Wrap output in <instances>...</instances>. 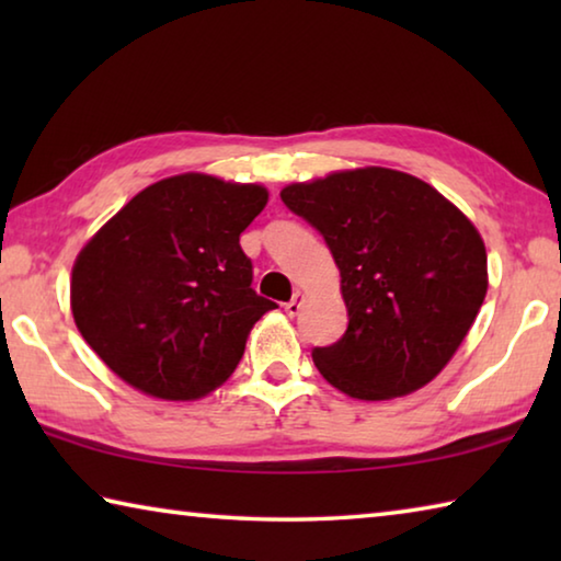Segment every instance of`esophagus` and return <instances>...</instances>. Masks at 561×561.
Returning a JSON list of instances; mask_svg holds the SVG:
<instances>
[{"label":"esophagus","instance_id":"34e87169","mask_svg":"<svg viewBox=\"0 0 561 561\" xmlns=\"http://www.w3.org/2000/svg\"><path fill=\"white\" fill-rule=\"evenodd\" d=\"M301 301H304V294L297 291V294H294V297H291V301L284 304V311H287L289 317H297L299 311H301Z\"/></svg>","mask_w":561,"mask_h":561}]
</instances>
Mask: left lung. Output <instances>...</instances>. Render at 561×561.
I'll return each mask as SVG.
<instances>
[{"label":"left lung","mask_w":561,"mask_h":561,"mask_svg":"<svg viewBox=\"0 0 561 561\" xmlns=\"http://www.w3.org/2000/svg\"><path fill=\"white\" fill-rule=\"evenodd\" d=\"M329 244L348 327L311 358L360 401L431 383L468 336L488 294V252L458 207L401 170H341L282 190Z\"/></svg>","instance_id":"8db88e82"}]
</instances>
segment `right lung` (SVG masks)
I'll return each mask as SVG.
<instances>
[{"instance_id":"add662e5","label":"right lung","mask_w":561,"mask_h":561,"mask_svg":"<svg viewBox=\"0 0 561 561\" xmlns=\"http://www.w3.org/2000/svg\"><path fill=\"white\" fill-rule=\"evenodd\" d=\"M270 193L203 173L160 180L91 237L71 272L87 344L123 381L165 401L215 391L277 304L252 289L240 247Z\"/></svg>"}]
</instances>
